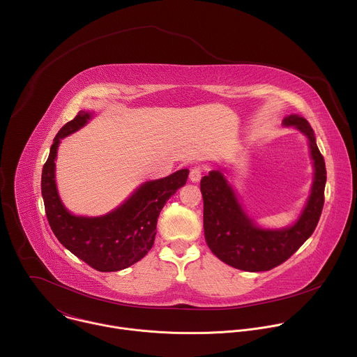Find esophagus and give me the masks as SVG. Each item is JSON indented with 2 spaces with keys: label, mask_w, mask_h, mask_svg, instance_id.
Here are the masks:
<instances>
[{
  "label": "esophagus",
  "mask_w": 357,
  "mask_h": 357,
  "mask_svg": "<svg viewBox=\"0 0 357 357\" xmlns=\"http://www.w3.org/2000/svg\"><path fill=\"white\" fill-rule=\"evenodd\" d=\"M202 175H203V169H202L200 167H193V168L190 169L189 178H190L192 182H199L200 178H202Z\"/></svg>",
  "instance_id": "34e87169"
}]
</instances>
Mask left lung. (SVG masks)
Returning <instances> with one entry per match:
<instances>
[{
  "mask_svg": "<svg viewBox=\"0 0 357 357\" xmlns=\"http://www.w3.org/2000/svg\"><path fill=\"white\" fill-rule=\"evenodd\" d=\"M310 139L315 167L312 193L299 220L284 230H263L254 226L219 171H212L200 181L203 196V229L215 256L223 263L244 271H268L284 261L314 233L325 202L326 168L310 123L298 114L284 119Z\"/></svg>",
  "mask_w": 357,
  "mask_h": 357,
  "instance_id": "obj_1",
  "label": "left lung"
}]
</instances>
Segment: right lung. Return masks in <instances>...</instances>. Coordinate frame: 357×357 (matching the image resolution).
<instances>
[{
    "instance_id": "right-lung-1",
    "label": "right lung",
    "mask_w": 357,
    "mask_h": 357,
    "mask_svg": "<svg viewBox=\"0 0 357 357\" xmlns=\"http://www.w3.org/2000/svg\"><path fill=\"white\" fill-rule=\"evenodd\" d=\"M90 114L79 112L56 134L42 169V197L50 229L76 257L101 273L124 270L139 261L154 244L158 216L167 200L186 183L188 169L144 183L126 203L101 218L70 215L58 196L55 160L61 138L83 127Z\"/></svg>"
}]
</instances>
